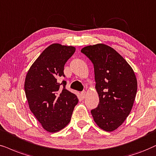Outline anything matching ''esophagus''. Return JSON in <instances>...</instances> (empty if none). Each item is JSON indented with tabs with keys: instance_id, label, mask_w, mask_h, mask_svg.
<instances>
[{
	"instance_id": "1",
	"label": "esophagus",
	"mask_w": 156,
	"mask_h": 156,
	"mask_svg": "<svg viewBox=\"0 0 156 156\" xmlns=\"http://www.w3.org/2000/svg\"><path fill=\"white\" fill-rule=\"evenodd\" d=\"M80 95H81L83 98H85V96H86V91H82L80 93Z\"/></svg>"
}]
</instances>
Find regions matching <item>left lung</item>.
I'll return each instance as SVG.
<instances>
[{
  "mask_svg": "<svg viewBox=\"0 0 156 156\" xmlns=\"http://www.w3.org/2000/svg\"><path fill=\"white\" fill-rule=\"evenodd\" d=\"M94 64L96 89L99 103L90 112L98 127L112 132L130 113L137 89L133 68L111 47L97 44L80 51Z\"/></svg>",
  "mask_w": 156,
  "mask_h": 156,
  "instance_id": "8db88e82",
  "label": "left lung"
}]
</instances>
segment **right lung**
Returning a JSON list of instances; mask_svg holds the SVG:
<instances>
[{
    "mask_svg": "<svg viewBox=\"0 0 156 156\" xmlns=\"http://www.w3.org/2000/svg\"><path fill=\"white\" fill-rule=\"evenodd\" d=\"M76 48L52 44L41 53L29 68L25 78L24 90L29 109L42 127L49 133H56L68 125L76 95L66 88L64 66L74 54Z\"/></svg>",
    "mask_w": 156,
    "mask_h": 156,
    "instance_id": "add662e5",
    "label": "right lung"
}]
</instances>
